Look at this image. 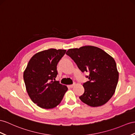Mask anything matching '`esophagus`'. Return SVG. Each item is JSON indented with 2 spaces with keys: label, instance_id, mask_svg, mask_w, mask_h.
Instances as JSON below:
<instances>
[{
  "label": "esophagus",
  "instance_id": "34e87169",
  "mask_svg": "<svg viewBox=\"0 0 135 135\" xmlns=\"http://www.w3.org/2000/svg\"><path fill=\"white\" fill-rule=\"evenodd\" d=\"M74 85H75V84L70 85H69V87H70V88H73L74 87Z\"/></svg>",
  "mask_w": 135,
  "mask_h": 135
}]
</instances>
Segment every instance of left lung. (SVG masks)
<instances>
[{"label":"left lung","instance_id":"left-lung-1","mask_svg":"<svg viewBox=\"0 0 135 135\" xmlns=\"http://www.w3.org/2000/svg\"><path fill=\"white\" fill-rule=\"evenodd\" d=\"M82 72H88L89 80L83 86L84 92L79 99L91 107L108 102L115 92L119 72L114 59L98 47L87 46L69 49L66 52Z\"/></svg>","mask_w":135,"mask_h":135}]
</instances>
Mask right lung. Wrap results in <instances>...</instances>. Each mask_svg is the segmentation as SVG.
<instances>
[{
    "mask_svg": "<svg viewBox=\"0 0 135 135\" xmlns=\"http://www.w3.org/2000/svg\"><path fill=\"white\" fill-rule=\"evenodd\" d=\"M66 50L54 48L39 52L31 58L23 74L27 93L37 106L51 109L59 104L67 86L55 80L57 65Z\"/></svg>",
    "mask_w": 135,
    "mask_h": 135,
    "instance_id": "obj_1",
    "label": "right lung"
}]
</instances>
